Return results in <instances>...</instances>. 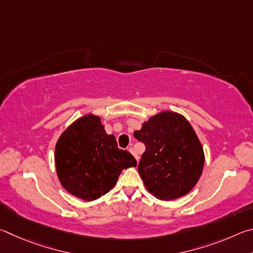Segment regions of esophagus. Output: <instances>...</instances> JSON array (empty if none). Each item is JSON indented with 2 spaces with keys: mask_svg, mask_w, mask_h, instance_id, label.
<instances>
[{
  "mask_svg": "<svg viewBox=\"0 0 253 253\" xmlns=\"http://www.w3.org/2000/svg\"><path fill=\"white\" fill-rule=\"evenodd\" d=\"M129 152L132 154V155H134V157L136 158V161L137 162H138V160H139V157H138V155H137V154H136V152L134 151V148H132V147H130L129 148Z\"/></svg>",
  "mask_w": 253,
  "mask_h": 253,
  "instance_id": "34e87169",
  "label": "esophagus"
}]
</instances>
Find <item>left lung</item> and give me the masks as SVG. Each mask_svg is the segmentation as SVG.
Instances as JSON below:
<instances>
[{"label":"left lung","instance_id":"1","mask_svg":"<svg viewBox=\"0 0 253 253\" xmlns=\"http://www.w3.org/2000/svg\"><path fill=\"white\" fill-rule=\"evenodd\" d=\"M134 137L146 146L138 172L149 193L170 201L186 195L195 186L202 175L204 152L185 117L162 111L145 122Z\"/></svg>","mask_w":253,"mask_h":253}]
</instances>
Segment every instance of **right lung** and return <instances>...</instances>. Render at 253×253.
Segmentation results:
<instances>
[{
  "mask_svg": "<svg viewBox=\"0 0 253 253\" xmlns=\"http://www.w3.org/2000/svg\"><path fill=\"white\" fill-rule=\"evenodd\" d=\"M54 162L60 183L70 194L84 201L99 199L116 185L123 169L135 168L129 152L117 147L98 116L84 115L59 137Z\"/></svg>",
  "mask_w": 253,
  "mask_h": 253,
  "instance_id": "1",
  "label": "right lung"
}]
</instances>
